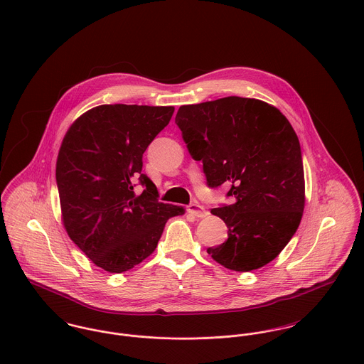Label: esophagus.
<instances>
[{
    "instance_id": "obj_1",
    "label": "esophagus",
    "mask_w": 364,
    "mask_h": 364,
    "mask_svg": "<svg viewBox=\"0 0 364 364\" xmlns=\"http://www.w3.org/2000/svg\"><path fill=\"white\" fill-rule=\"evenodd\" d=\"M188 213H191L192 215H195V217H206L208 215V211L205 210L203 206H200L199 203H191L189 206H188Z\"/></svg>"
}]
</instances>
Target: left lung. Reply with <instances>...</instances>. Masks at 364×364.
<instances>
[{"label": "left lung", "instance_id": "left-lung-1", "mask_svg": "<svg viewBox=\"0 0 364 364\" xmlns=\"http://www.w3.org/2000/svg\"><path fill=\"white\" fill-rule=\"evenodd\" d=\"M175 123L210 188L231 185L235 202L213 208L228 238L208 248L227 269L250 272L274 259L297 231L306 203L299 137L274 106L227 97L183 105Z\"/></svg>", "mask_w": 364, "mask_h": 364}]
</instances>
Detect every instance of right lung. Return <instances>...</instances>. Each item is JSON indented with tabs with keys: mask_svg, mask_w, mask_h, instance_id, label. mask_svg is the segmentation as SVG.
<instances>
[{
	"mask_svg": "<svg viewBox=\"0 0 364 364\" xmlns=\"http://www.w3.org/2000/svg\"><path fill=\"white\" fill-rule=\"evenodd\" d=\"M173 106L101 105L67 130L55 164L61 220L97 266L126 272L156 251L165 223L185 213L158 202L141 172L143 154L169 123ZM136 183L145 191L137 196Z\"/></svg>",
	"mask_w": 364,
	"mask_h": 364,
	"instance_id": "right-lung-1",
	"label": "right lung"
}]
</instances>
